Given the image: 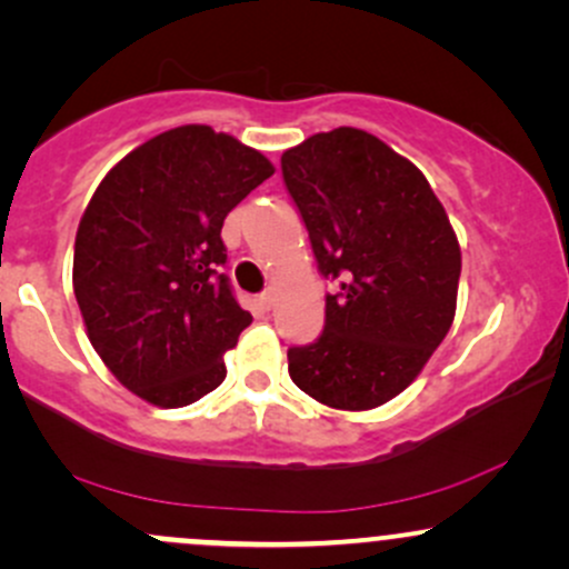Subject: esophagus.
Returning <instances> with one entry per match:
<instances>
[{"label": "esophagus", "mask_w": 569, "mask_h": 569, "mask_svg": "<svg viewBox=\"0 0 569 569\" xmlns=\"http://www.w3.org/2000/svg\"><path fill=\"white\" fill-rule=\"evenodd\" d=\"M259 305H262V310H272V305H276V293L272 291H264V293H259V299H257Z\"/></svg>", "instance_id": "34e87169"}]
</instances>
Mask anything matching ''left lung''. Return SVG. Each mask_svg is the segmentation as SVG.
I'll return each mask as SVG.
<instances>
[{
  "label": "left lung",
  "instance_id": "1",
  "mask_svg": "<svg viewBox=\"0 0 569 569\" xmlns=\"http://www.w3.org/2000/svg\"><path fill=\"white\" fill-rule=\"evenodd\" d=\"M326 293L323 335L289 348L299 390L363 411L407 390L455 321L460 243L420 168L358 128L316 133L280 158Z\"/></svg>",
  "mask_w": 569,
  "mask_h": 569
}]
</instances>
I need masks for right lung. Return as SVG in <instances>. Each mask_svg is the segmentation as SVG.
<instances>
[{"label":"right lung","mask_w":569,"mask_h":569,"mask_svg":"<svg viewBox=\"0 0 569 569\" xmlns=\"http://www.w3.org/2000/svg\"><path fill=\"white\" fill-rule=\"evenodd\" d=\"M276 173L208 126L154 136L103 176L74 240L88 339L130 393L179 409L217 390L251 323L224 276L227 213Z\"/></svg>","instance_id":"right-lung-1"}]
</instances>
